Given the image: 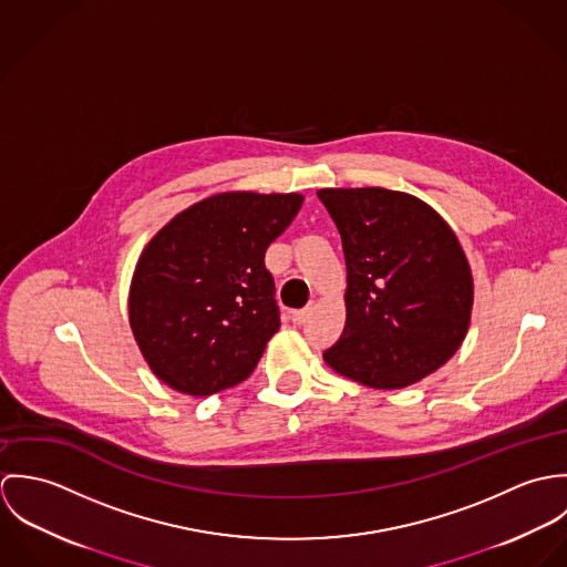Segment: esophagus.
<instances>
[{
	"mask_svg": "<svg viewBox=\"0 0 567 567\" xmlns=\"http://www.w3.org/2000/svg\"><path fill=\"white\" fill-rule=\"evenodd\" d=\"M310 315H312V306H310V308H303V310H297V312L292 315V321L297 324H303L310 319Z\"/></svg>",
	"mask_w": 567,
	"mask_h": 567,
	"instance_id": "esophagus-1",
	"label": "esophagus"
}]
</instances>
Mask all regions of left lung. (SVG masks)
Returning <instances> with one entry per match:
<instances>
[{
	"instance_id": "left-lung-1",
	"label": "left lung",
	"mask_w": 567,
	"mask_h": 567,
	"mask_svg": "<svg viewBox=\"0 0 567 567\" xmlns=\"http://www.w3.org/2000/svg\"><path fill=\"white\" fill-rule=\"evenodd\" d=\"M347 261V323L323 360L378 391L405 389L463 344L474 308L467 255L443 216L386 187L317 192Z\"/></svg>"
}]
</instances>
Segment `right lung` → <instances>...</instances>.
Masks as SVG:
<instances>
[{
  "label": "right lung",
  "instance_id": "obj_1",
  "mask_svg": "<svg viewBox=\"0 0 567 567\" xmlns=\"http://www.w3.org/2000/svg\"><path fill=\"white\" fill-rule=\"evenodd\" d=\"M301 203L297 192H218L178 212L144 246L128 323L163 384L207 398L252 373L281 327L264 252Z\"/></svg>",
  "mask_w": 567,
  "mask_h": 567
}]
</instances>
